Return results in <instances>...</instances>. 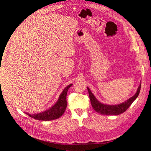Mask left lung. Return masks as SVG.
I'll return each mask as SVG.
<instances>
[{"label": "left lung", "mask_w": 151, "mask_h": 151, "mask_svg": "<svg viewBox=\"0 0 151 151\" xmlns=\"http://www.w3.org/2000/svg\"><path fill=\"white\" fill-rule=\"evenodd\" d=\"M141 88V81L140 85L137 88V92L136 94L130 99H128L124 102L118 104H103L100 102L94 95L93 94L90 89L87 87V90L89 93V97L90 99L91 103L92 105L93 108L98 113L101 115H118L121 114L124 112L130 105L133 103V102L137 99L138 97Z\"/></svg>", "instance_id": "left-lung-1"}]
</instances>
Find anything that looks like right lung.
Segmentation results:
<instances>
[{
	"label": "right lung",
	"instance_id": "1",
	"mask_svg": "<svg viewBox=\"0 0 151 151\" xmlns=\"http://www.w3.org/2000/svg\"><path fill=\"white\" fill-rule=\"evenodd\" d=\"M72 85L70 84L63 90L59 96L56 103L48 110L39 114H30L25 112L29 116L39 121H51L60 118L65 111L67 107L66 96L69 88Z\"/></svg>",
	"mask_w": 151,
	"mask_h": 151
}]
</instances>
